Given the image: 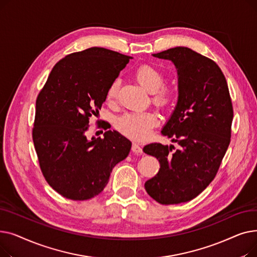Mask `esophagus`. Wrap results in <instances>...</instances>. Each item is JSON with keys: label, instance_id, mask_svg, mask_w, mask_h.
Instances as JSON below:
<instances>
[{"label": "esophagus", "instance_id": "esophagus-1", "mask_svg": "<svg viewBox=\"0 0 257 257\" xmlns=\"http://www.w3.org/2000/svg\"><path fill=\"white\" fill-rule=\"evenodd\" d=\"M132 151L136 153V154H138V155L143 154V149L141 148V146L139 144H137V143H133L132 144Z\"/></svg>", "mask_w": 257, "mask_h": 257}]
</instances>
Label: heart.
<instances>
[{"label": "heart", "instance_id": "b5f03b06", "mask_svg": "<svg viewBox=\"0 0 257 257\" xmlns=\"http://www.w3.org/2000/svg\"><path fill=\"white\" fill-rule=\"evenodd\" d=\"M138 82L148 91L154 93V102L159 106H167L172 100V93L169 89L161 88L164 84V75L155 66L143 64L134 73ZM118 81L115 80L106 90V100L112 102L118 90ZM158 116L151 111L127 112L115 120L116 129L124 136L137 141H143L149 137L151 130L158 124Z\"/></svg>", "mask_w": 257, "mask_h": 257}]
</instances>
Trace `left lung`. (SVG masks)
Returning <instances> with one entry per match:
<instances>
[{
  "instance_id": "8db88e82",
  "label": "left lung",
  "mask_w": 257,
  "mask_h": 257,
  "mask_svg": "<svg viewBox=\"0 0 257 257\" xmlns=\"http://www.w3.org/2000/svg\"><path fill=\"white\" fill-rule=\"evenodd\" d=\"M152 55L170 60L177 71V103L161 133L179 147H144L160 164L145 188L160 204H179L203 192L217 174L230 143L232 103L225 76L211 59L186 47Z\"/></svg>"
}]
</instances>
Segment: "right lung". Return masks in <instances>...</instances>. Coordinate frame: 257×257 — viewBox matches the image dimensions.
Instances as JSON below:
<instances>
[{
    "label": "right lung",
    "mask_w": 257,
    "mask_h": 257,
    "mask_svg": "<svg viewBox=\"0 0 257 257\" xmlns=\"http://www.w3.org/2000/svg\"><path fill=\"white\" fill-rule=\"evenodd\" d=\"M131 58L99 47L70 54L53 67L38 94L35 151L46 180L64 198L99 195L131 150V142L114 130H107L104 139L86 137L89 117L101 109L108 86Z\"/></svg>",
    "instance_id": "obj_1"
}]
</instances>
